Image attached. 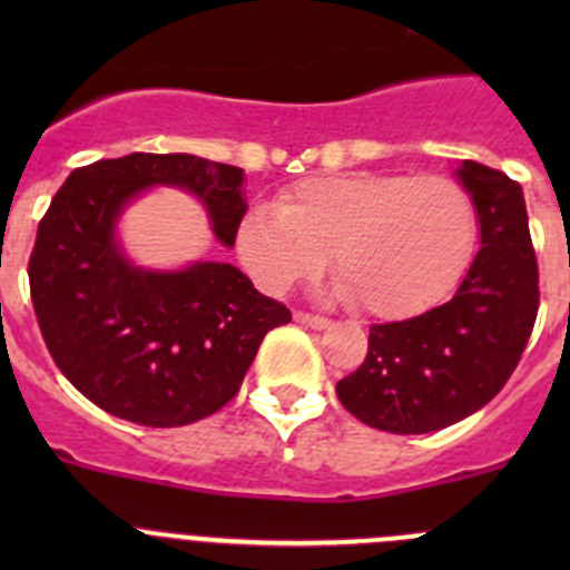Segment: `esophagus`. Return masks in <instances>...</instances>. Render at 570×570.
<instances>
[{
	"label": "esophagus",
	"mask_w": 570,
	"mask_h": 570,
	"mask_svg": "<svg viewBox=\"0 0 570 570\" xmlns=\"http://www.w3.org/2000/svg\"><path fill=\"white\" fill-rule=\"evenodd\" d=\"M295 322H301V325L306 327H314V331H325V327H331V320L327 317H317V314H306V312H295Z\"/></svg>",
	"instance_id": "1"
}]
</instances>
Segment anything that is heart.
<instances>
[{
  "label": "heart",
  "instance_id": "obj_1",
  "mask_svg": "<svg viewBox=\"0 0 570 570\" xmlns=\"http://www.w3.org/2000/svg\"><path fill=\"white\" fill-rule=\"evenodd\" d=\"M471 195L450 176L338 174L306 178L278 206H250L237 256L269 295L317 278L327 253L338 295L361 312L405 320L444 301L471 258Z\"/></svg>",
  "mask_w": 570,
  "mask_h": 570
}]
</instances>
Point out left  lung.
<instances>
[{"label":"left lung","mask_w":570,"mask_h":570,"mask_svg":"<svg viewBox=\"0 0 570 570\" xmlns=\"http://www.w3.org/2000/svg\"><path fill=\"white\" fill-rule=\"evenodd\" d=\"M480 245L455 297L413 320L370 327V353L336 383L342 405L375 430L450 428L493 400L519 366L538 317V262L521 184L480 163L458 165Z\"/></svg>","instance_id":"left-lung-1"}]
</instances>
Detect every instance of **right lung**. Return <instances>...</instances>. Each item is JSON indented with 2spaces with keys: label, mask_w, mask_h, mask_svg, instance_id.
<instances>
[{
  "label": "right lung",
  "mask_w": 570,
  "mask_h": 570,
  "mask_svg": "<svg viewBox=\"0 0 570 570\" xmlns=\"http://www.w3.org/2000/svg\"><path fill=\"white\" fill-rule=\"evenodd\" d=\"M243 168L195 154H129L77 168L51 198L30 258V292L51 358L90 402L146 428L220 411L258 344L292 320L226 262L140 267L118 220L151 187L195 195L217 243L234 248L248 212Z\"/></svg>",
  "instance_id": "obj_1"
}]
</instances>
